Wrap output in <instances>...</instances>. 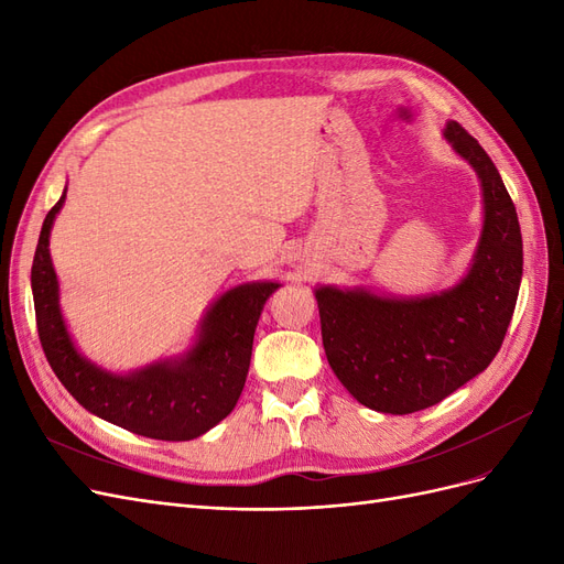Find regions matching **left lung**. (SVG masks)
<instances>
[{
	"label": "left lung",
	"mask_w": 564,
	"mask_h": 564,
	"mask_svg": "<svg viewBox=\"0 0 564 564\" xmlns=\"http://www.w3.org/2000/svg\"><path fill=\"white\" fill-rule=\"evenodd\" d=\"M447 139L482 181L485 228L468 275L429 299L315 292L329 367L350 395L383 414H412L445 400L497 357L516 311L522 235L516 204L482 145L449 122Z\"/></svg>",
	"instance_id": "1"
}]
</instances>
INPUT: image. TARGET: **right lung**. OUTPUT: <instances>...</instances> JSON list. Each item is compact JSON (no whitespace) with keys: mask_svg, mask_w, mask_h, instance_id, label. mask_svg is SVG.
Listing matches in <instances>:
<instances>
[{"mask_svg":"<svg viewBox=\"0 0 564 564\" xmlns=\"http://www.w3.org/2000/svg\"><path fill=\"white\" fill-rule=\"evenodd\" d=\"M63 199L65 193L44 218L30 275L40 344L51 369L84 409L119 429L169 442L207 433L232 412L242 395L256 322L263 303L280 284H242L220 296L202 324L197 346L185 360L152 365L131 377H112L75 350L61 317L48 232Z\"/></svg>","mask_w":564,"mask_h":564,"instance_id":"right-lung-1","label":"right lung"}]
</instances>
